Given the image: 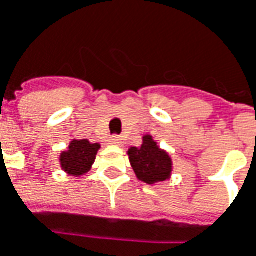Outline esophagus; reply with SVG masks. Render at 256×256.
<instances>
[{"mask_svg": "<svg viewBox=\"0 0 256 256\" xmlns=\"http://www.w3.org/2000/svg\"><path fill=\"white\" fill-rule=\"evenodd\" d=\"M108 142H110V144H116V146H120V144L123 143V139H122L120 136L114 134V136H112V138H110V140H108Z\"/></svg>", "mask_w": 256, "mask_h": 256, "instance_id": "obj_1", "label": "esophagus"}]
</instances>
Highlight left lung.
Masks as SVG:
<instances>
[{
  "label": "left lung",
  "mask_w": 256,
  "mask_h": 256,
  "mask_svg": "<svg viewBox=\"0 0 256 256\" xmlns=\"http://www.w3.org/2000/svg\"><path fill=\"white\" fill-rule=\"evenodd\" d=\"M128 159L136 176L148 184L169 179L172 172V160L169 154L159 149L152 136H144L140 148H130Z\"/></svg>",
  "instance_id": "left-lung-1"
}]
</instances>
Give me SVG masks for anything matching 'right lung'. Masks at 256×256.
I'll return each instance as SVG.
<instances>
[{"label": "right lung", "mask_w": 256, "mask_h": 256, "mask_svg": "<svg viewBox=\"0 0 256 256\" xmlns=\"http://www.w3.org/2000/svg\"><path fill=\"white\" fill-rule=\"evenodd\" d=\"M100 149L98 143H90L88 140H72L67 152H62L60 162L62 168L74 176H80L90 170L94 163L96 154Z\"/></svg>", "instance_id": "add662e5"}]
</instances>
